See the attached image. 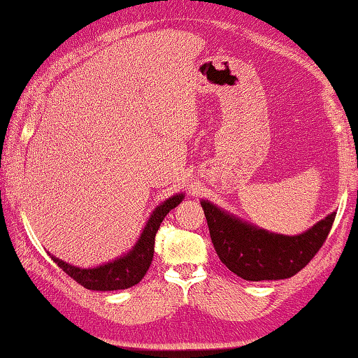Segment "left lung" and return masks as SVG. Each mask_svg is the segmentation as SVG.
Masks as SVG:
<instances>
[{
  "instance_id": "1",
  "label": "left lung",
  "mask_w": 358,
  "mask_h": 358,
  "mask_svg": "<svg viewBox=\"0 0 358 358\" xmlns=\"http://www.w3.org/2000/svg\"><path fill=\"white\" fill-rule=\"evenodd\" d=\"M218 258L247 281L283 280L299 273L315 258L335 222V212L300 236L272 234L258 229L209 201H201Z\"/></svg>"
}]
</instances>
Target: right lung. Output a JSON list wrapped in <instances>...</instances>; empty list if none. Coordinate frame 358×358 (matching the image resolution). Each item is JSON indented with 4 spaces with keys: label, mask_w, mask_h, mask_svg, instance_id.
<instances>
[{
    "label": "right lung",
    "mask_w": 358,
    "mask_h": 358,
    "mask_svg": "<svg viewBox=\"0 0 358 358\" xmlns=\"http://www.w3.org/2000/svg\"><path fill=\"white\" fill-rule=\"evenodd\" d=\"M182 198L184 195H174L154 210L146 228L143 231L140 241L136 242L135 248L127 256H124V258H119L96 268L73 267L64 261L56 259L55 256H52V259L69 277L73 278L78 285L86 287V289L117 291L135 286L143 280L144 275L149 271L150 262H152L155 234L160 228L162 220L166 217L169 210L174 209L176 206L182 201Z\"/></svg>",
    "instance_id": "1"
}]
</instances>
